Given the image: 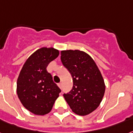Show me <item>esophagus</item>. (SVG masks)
<instances>
[{"label":"esophagus","instance_id":"esophagus-1","mask_svg":"<svg viewBox=\"0 0 133 133\" xmlns=\"http://www.w3.org/2000/svg\"><path fill=\"white\" fill-rule=\"evenodd\" d=\"M58 86L59 87L60 89H62V84H61V83H59V84H58Z\"/></svg>","mask_w":133,"mask_h":133}]
</instances>
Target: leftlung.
Segmentation results:
<instances>
[{
	"label": "left lung",
	"instance_id": "8db88e82",
	"mask_svg": "<svg viewBox=\"0 0 133 133\" xmlns=\"http://www.w3.org/2000/svg\"><path fill=\"white\" fill-rule=\"evenodd\" d=\"M61 60L72 75V89L64 94L65 99L74 113L85 116L94 111L105 94L103 76L93 58L79 50L61 51Z\"/></svg>",
	"mask_w": 133,
	"mask_h": 133
}]
</instances>
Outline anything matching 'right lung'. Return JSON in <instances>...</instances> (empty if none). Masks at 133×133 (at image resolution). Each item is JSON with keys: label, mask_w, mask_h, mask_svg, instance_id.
I'll return each instance as SVG.
<instances>
[{"label": "right lung", "mask_w": 133, "mask_h": 133, "mask_svg": "<svg viewBox=\"0 0 133 133\" xmlns=\"http://www.w3.org/2000/svg\"><path fill=\"white\" fill-rule=\"evenodd\" d=\"M58 55L55 49H39L26 60L19 73L17 95L24 107L34 114H48L61 91L46 70L49 63Z\"/></svg>", "instance_id": "right-lung-1"}]
</instances>
